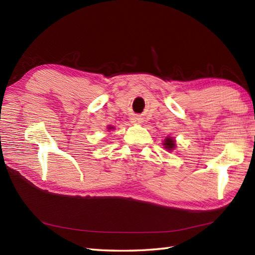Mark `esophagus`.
Masks as SVG:
<instances>
[{"mask_svg": "<svg viewBox=\"0 0 255 255\" xmlns=\"http://www.w3.org/2000/svg\"><path fill=\"white\" fill-rule=\"evenodd\" d=\"M131 123H133V124H139V123H141V118H139V117H133V118H131Z\"/></svg>", "mask_w": 255, "mask_h": 255, "instance_id": "34e87169", "label": "esophagus"}]
</instances>
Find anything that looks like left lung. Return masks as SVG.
Masks as SVG:
<instances>
[{
	"mask_svg": "<svg viewBox=\"0 0 255 255\" xmlns=\"http://www.w3.org/2000/svg\"><path fill=\"white\" fill-rule=\"evenodd\" d=\"M164 148L167 149V150H173L175 148V141L173 140L171 137H167L165 140H164Z\"/></svg>",
	"mask_w": 255,
	"mask_h": 255,
	"instance_id": "left-lung-1",
	"label": "left lung"
}]
</instances>
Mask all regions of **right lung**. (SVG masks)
<instances>
[{
	"instance_id": "1",
	"label": "right lung",
	"mask_w": 255,
	"mask_h": 255,
	"mask_svg": "<svg viewBox=\"0 0 255 255\" xmlns=\"http://www.w3.org/2000/svg\"><path fill=\"white\" fill-rule=\"evenodd\" d=\"M107 128H108V129H113L114 127H111V126H110V127H107Z\"/></svg>"
}]
</instances>
